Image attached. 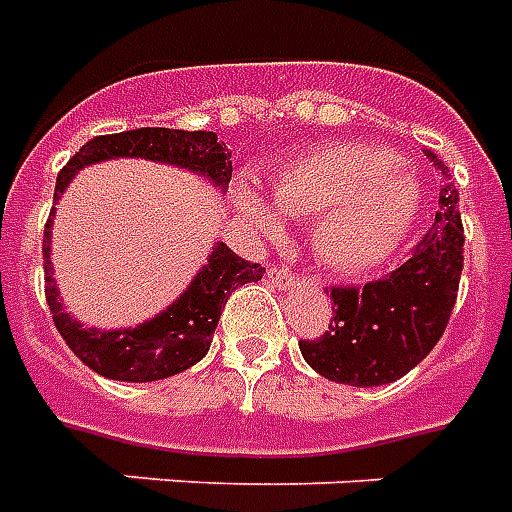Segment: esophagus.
Instances as JSON below:
<instances>
[{
  "mask_svg": "<svg viewBox=\"0 0 512 512\" xmlns=\"http://www.w3.org/2000/svg\"><path fill=\"white\" fill-rule=\"evenodd\" d=\"M267 278H270V283L278 288V291H286V288H291L297 283L294 272L283 270V267H270V270H267Z\"/></svg>",
  "mask_w": 512,
  "mask_h": 512,
  "instance_id": "34e87169",
  "label": "esophagus"
}]
</instances>
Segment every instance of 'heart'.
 <instances>
[{
  "instance_id": "heart-1",
  "label": "heart",
  "mask_w": 512,
  "mask_h": 512,
  "mask_svg": "<svg viewBox=\"0 0 512 512\" xmlns=\"http://www.w3.org/2000/svg\"><path fill=\"white\" fill-rule=\"evenodd\" d=\"M272 198L242 186V213L264 234L283 229V213L318 215L313 245L340 272L378 267L397 251L413 226L421 202L416 175L399 164L397 153L375 145H326L280 167Z\"/></svg>"
}]
</instances>
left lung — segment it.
<instances>
[{
    "label": "left lung",
    "mask_w": 512,
    "mask_h": 512,
    "mask_svg": "<svg viewBox=\"0 0 512 512\" xmlns=\"http://www.w3.org/2000/svg\"><path fill=\"white\" fill-rule=\"evenodd\" d=\"M426 156L443 178L440 210L413 256L367 286L332 288L329 329L299 343L307 364L326 380L359 388L394 383L429 356L448 326L464 267L459 188L443 161Z\"/></svg>",
    "instance_id": "left-lung-1"
}]
</instances>
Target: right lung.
I'll return each instance as SVG.
<instances>
[{"label":"right lung","instance_id":"add662e5","mask_svg":"<svg viewBox=\"0 0 512 512\" xmlns=\"http://www.w3.org/2000/svg\"><path fill=\"white\" fill-rule=\"evenodd\" d=\"M110 159H148L159 164L194 172L210 180L218 191H226L232 180V153L218 142L215 132H183V129H132L121 134H102L88 140L67 167L56 178L53 202H59L67 191L69 180L83 167ZM56 213V207H53ZM53 213L45 224L42 259H45V297L53 313V324L86 367L110 380L126 383H151L194 367L205 359L213 343L215 326L221 318V307L232 291L245 283L261 280V264L240 259L229 245L215 242L213 253L207 256L205 267H199L194 280L169 307L137 326L121 329H99L75 321L64 307L59 286L53 280L51 261V229Z\"/></svg>","mask_w":512,"mask_h":512}]
</instances>
